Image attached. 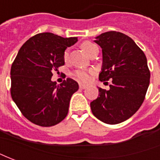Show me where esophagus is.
I'll return each instance as SVG.
<instances>
[{
	"label": "esophagus",
	"instance_id": "esophagus-1",
	"mask_svg": "<svg viewBox=\"0 0 160 160\" xmlns=\"http://www.w3.org/2000/svg\"><path fill=\"white\" fill-rule=\"evenodd\" d=\"M86 88H87V86H86V85L82 84V83H80V84H79V88H81V89H85Z\"/></svg>",
	"mask_w": 160,
	"mask_h": 160
}]
</instances>
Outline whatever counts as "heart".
I'll return each mask as SVG.
<instances>
[{
	"instance_id": "b5f03b06",
	"label": "heart",
	"mask_w": 160,
	"mask_h": 160,
	"mask_svg": "<svg viewBox=\"0 0 160 160\" xmlns=\"http://www.w3.org/2000/svg\"><path fill=\"white\" fill-rule=\"evenodd\" d=\"M81 49L84 51L88 56H91L95 50H98L97 45L93 44L90 41H83L81 44ZM69 57V50L67 49L63 53V59L64 61H67ZM94 73L93 70H76L72 72V76L74 78H76L78 81L82 82H88L91 78V75Z\"/></svg>"
}]
</instances>
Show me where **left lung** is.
Instances as JSON below:
<instances>
[{"instance_id": "left-lung-1", "label": "left lung", "mask_w": 160, "mask_h": 160, "mask_svg": "<svg viewBox=\"0 0 160 160\" xmlns=\"http://www.w3.org/2000/svg\"><path fill=\"white\" fill-rule=\"evenodd\" d=\"M102 48L103 67L99 80L110 89L98 88V97L90 103L93 116L107 124L129 119L143 103L150 81V71L143 51L129 36L109 31L96 37Z\"/></svg>"}]
</instances>
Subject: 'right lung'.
<instances>
[{"label": "right lung", "mask_w": 160, "mask_h": 160, "mask_svg": "<svg viewBox=\"0 0 160 160\" xmlns=\"http://www.w3.org/2000/svg\"><path fill=\"white\" fill-rule=\"evenodd\" d=\"M78 41L52 33L31 37L20 48L11 67V96L25 118L40 127H52L66 118L78 83L67 78L51 81L54 71L64 66L63 53Z\"/></svg>", "instance_id": "right-lung-1"}]
</instances>
